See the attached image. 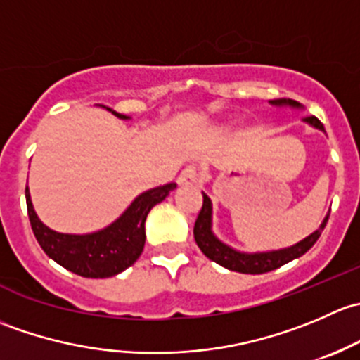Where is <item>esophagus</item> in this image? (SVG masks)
<instances>
[{
  "mask_svg": "<svg viewBox=\"0 0 360 360\" xmlns=\"http://www.w3.org/2000/svg\"><path fill=\"white\" fill-rule=\"evenodd\" d=\"M197 181H198V172L195 165H188L186 169L179 174V177H177V183H179L181 186H191V184H195Z\"/></svg>",
  "mask_w": 360,
  "mask_h": 360,
  "instance_id": "34e87169",
  "label": "esophagus"
}]
</instances>
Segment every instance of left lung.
<instances>
[{"label": "left lung", "mask_w": 360, "mask_h": 360, "mask_svg": "<svg viewBox=\"0 0 360 360\" xmlns=\"http://www.w3.org/2000/svg\"><path fill=\"white\" fill-rule=\"evenodd\" d=\"M270 104H274V106L301 108V104L292 99H274L270 101ZM303 122L310 123L315 129L326 132L321 120L315 118V116H307V118H303ZM328 219L329 214L324 217V221H322V224L319 226V230H315L314 233L308 235L307 238H303V240L297 242V244L291 245V248L268 250V252H240V250H235L231 249L230 245L223 244V242L212 233V203H210V198L203 193V203L200 212H198L197 221H195L193 235L195 242H197V245L200 248L202 252L205 254L209 259H212L214 263L221 264V266L228 268V270L231 271H238V274L259 275L271 270H277L282 264L303 256V254L319 240L322 230L326 228Z\"/></svg>", "instance_id": "8db88e82"}]
</instances>
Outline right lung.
<instances>
[{"label":"right lung","instance_id":"add662e5","mask_svg":"<svg viewBox=\"0 0 360 360\" xmlns=\"http://www.w3.org/2000/svg\"><path fill=\"white\" fill-rule=\"evenodd\" d=\"M108 111H111L118 118L129 120V116L120 115L110 108ZM174 188H176V183H169L144 191L127 207L125 212L115 223H111L104 230L86 235L59 233L45 226L32 209L27 188H25V203H27V216L31 221L32 233L46 256L82 277L108 278L122 274L123 270L136 263L146 242L144 223H146L148 212L157 203L165 200V197Z\"/></svg>","mask_w":360,"mask_h":360}]
</instances>
